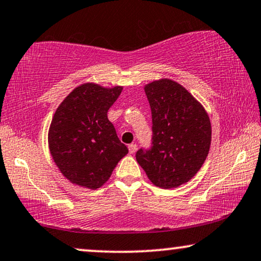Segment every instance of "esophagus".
Masks as SVG:
<instances>
[{
	"label": "esophagus",
	"mask_w": 261,
	"mask_h": 261,
	"mask_svg": "<svg viewBox=\"0 0 261 261\" xmlns=\"http://www.w3.org/2000/svg\"><path fill=\"white\" fill-rule=\"evenodd\" d=\"M137 144H130L128 145V150H129V153H135V151H137Z\"/></svg>",
	"instance_id": "esophagus-1"
}]
</instances>
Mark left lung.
<instances>
[{"label": "left lung", "instance_id": "left-lung-1", "mask_svg": "<svg viewBox=\"0 0 261 261\" xmlns=\"http://www.w3.org/2000/svg\"><path fill=\"white\" fill-rule=\"evenodd\" d=\"M152 115L151 146L137 151L152 184L177 187L197 174L211 144V123L201 104L185 87L163 79L145 86Z\"/></svg>", "mask_w": 261, "mask_h": 261}]
</instances>
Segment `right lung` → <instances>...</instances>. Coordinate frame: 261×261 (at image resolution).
<instances>
[{"mask_svg": "<svg viewBox=\"0 0 261 261\" xmlns=\"http://www.w3.org/2000/svg\"><path fill=\"white\" fill-rule=\"evenodd\" d=\"M122 87L96 84L76 87L57 108L49 129V147L61 172L72 184L96 189L128 153L118 139L108 110Z\"/></svg>", "mask_w": 261, "mask_h": 261, "instance_id": "add662e5", "label": "right lung"}]
</instances>
